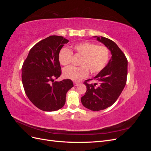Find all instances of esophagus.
Here are the masks:
<instances>
[{
	"label": "esophagus",
	"instance_id": "34e87169",
	"mask_svg": "<svg viewBox=\"0 0 151 151\" xmlns=\"http://www.w3.org/2000/svg\"><path fill=\"white\" fill-rule=\"evenodd\" d=\"M74 84L75 86H78L79 84V83H77V82H74Z\"/></svg>",
	"mask_w": 151,
	"mask_h": 151
}]
</instances>
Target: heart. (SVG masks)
I'll list each match as a JSON object with an SVG mask.
<instances>
[{
    "instance_id": "obj_1",
    "label": "heart",
    "mask_w": 151,
    "mask_h": 151,
    "mask_svg": "<svg viewBox=\"0 0 151 151\" xmlns=\"http://www.w3.org/2000/svg\"><path fill=\"white\" fill-rule=\"evenodd\" d=\"M74 52L82 57L80 67L69 66L63 69V76L67 79L78 81L91 74H98L106 65L109 58V49L104 46H98L97 44L88 42H81L75 45ZM72 52L67 48H62L58 54V60L60 64L67 65L70 63Z\"/></svg>"
}]
</instances>
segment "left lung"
Instances as JSON below:
<instances>
[{"instance_id":"1","label":"left lung","mask_w":151,"mask_h":151,"mask_svg":"<svg viewBox=\"0 0 151 151\" xmlns=\"http://www.w3.org/2000/svg\"><path fill=\"white\" fill-rule=\"evenodd\" d=\"M111 52V57L103 69L94 77L97 83L84 84L87 91L81 98L83 106L92 111H99L111 106L124 89L127 77L128 62L125 55L118 45L103 36H93Z\"/></svg>"}]
</instances>
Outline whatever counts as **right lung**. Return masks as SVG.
<instances>
[{"mask_svg":"<svg viewBox=\"0 0 151 151\" xmlns=\"http://www.w3.org/2000/svg\"><path fill=\"white\" fill-rule=\"evenodd\" d=\"M68 42L63 36H48L30 50L22 65V82L26 94L41 110L54 111L62 108L67 91L74 86L70 79L53 83L62 73L59 52Z\"/></svg>","mask_w":151,"mask_h":151,"instance_id":"obj_1","label":"right lung"}]
</instances>
